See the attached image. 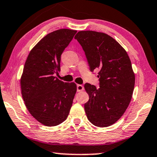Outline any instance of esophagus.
Masks as SVG:
<instances>
[{"mask_svg": "<svg viewBox=\"0 0 157 157\" xmlns=\"http://www.w3.org/2000/svg\"><path fill=\"white\" fill-rule=\"evenodd\" d=\"M84 90V86L82 85H77V90L78 91V92H80V91H82Z\"/></svg>", "mask_w": 157, "mask_h": 157, "instance_id": "1", "label": "esophagus"}]
</instances>
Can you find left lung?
Listing matches in <instances>:
<instances>
[{
    "instance_id": "left-lung-1",
    "label": "left lung",
    "mask_w": 157,
    "mask_h": 157,
    "mask_svg": "<svg viewBox=\"0 0 157 157\" xmlns=\"http://www.w3.org/2000/svg\"><path fill=\"white\" fill-rule=\"evenodd\" d=\"M75 38L85 51L90 70L98 69L99 87L85 83L89 100L84 105L88 120L99 128L112 125L122 116L132 98L135 74L126 51L109 35L80 31Z\"/></svg>"
}]
</instances>
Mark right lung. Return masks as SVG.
I'll use <instances>...</instances> for the list:
<instances>
[{
    "instance_id": "add662e5",
    "label": "right lung",
    "mask_w": 157,
    "mask_h": 157,
    "mask_svg": "<svg viewBox=\"0 0 157 157\" xmlns=\"http://www.w3.org/2000/svg\"><path fill=\"white\" fill-rule=\"evenodd\" d=\"M77 31L61 29L42 38L29 52L20 84L25 106L45 126H56L68 117L77 91L75 82L59 80L61 56Z\"/></svg>"
}]
</instances>
